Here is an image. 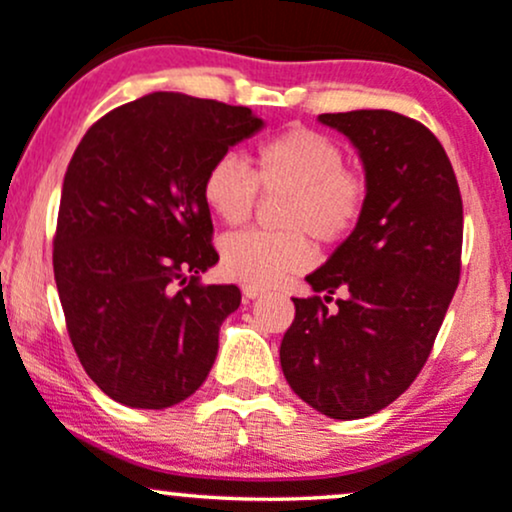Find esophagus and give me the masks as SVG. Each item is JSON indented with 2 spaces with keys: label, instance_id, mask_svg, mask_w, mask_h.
<instances>
[{
  "label": "esophagus",
  "instance_id": "obj_1",
  "mask_svg": "<svg viewBox=\"0 0 512 512\" xmlns=\"http://www.w3.org/2000/svg\"><path fill=\"white\" fill-rule=\"evenodd\" d=\"M260 296H265V289H257V286H243V299L252 301V299H260Z\"/></svg>",
  "mask_w": 512,
  "mask_h": 512
}]
</instances>
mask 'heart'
Returning a JSON list of instances; mask_svg holds the SVG:
<instances>
[{
    "label": "heart",
    "mask_w": 512,
    "mask_h": 512,
    "mask_svg": "<svg viewBox=\"0 0 512 512\" xmlns=\"http://www.w3.org/2000/svg\"><path fill=\"white\" fill-rule=\"evenodd\" d=\"M255 177L233 155L218 157L204 177V199L228 226L252 216L257 187L289 192L282 209V233L245 230L223 240L221 262L230 279L247 286H274L311 265L318 243H338L352 233L367 206V182L347 170L335 140L308 128L279 133L260 145Z\"/></svg>",
    "instance_id": "1"
}]
</instances>
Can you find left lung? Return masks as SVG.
Instances as JSON below:
<instances>
[{
  "label": "left lung",
  "instance_id": "left-lung-1",
  "mask_svg": "<svg viewBox=\"0 0 512 512\" xmlns=\"http://www.w3.org/2000/svg\"><path fill=\"white\" fill-rule=\"evenodd\" d=\"M364 167L367 206L294 299L282 372L301 401L335 420L367 418L396 401L423 364L459 284L462 194L452 162L423 123L384 109L320 114ZM335 290L345 300L328 309Z\"/></svg>",
  "mask_w": 512,
  "mask_h": 512
}]
</instances>
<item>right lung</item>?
Segmentation results:
<instances>
[{"label": "right lung", "instance_id": "obj_1", "mask_svg": "<svg viewBox=\"0 0 512 512\" xmlns=\"http://www.w3.org/2000/svg\"><path fill=\"white\" fill-rule=\"evenodd\" d=\"M265 121L247 106L145 94L84 133L60 194L53 272L84 372L114 401L162 411L209 376L233 284L218 262L204 177Z\"/></svg>", "mask_w": 512, "mask_h": 512}]
</instances>
